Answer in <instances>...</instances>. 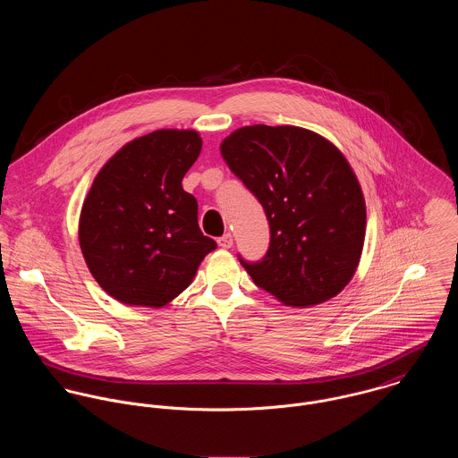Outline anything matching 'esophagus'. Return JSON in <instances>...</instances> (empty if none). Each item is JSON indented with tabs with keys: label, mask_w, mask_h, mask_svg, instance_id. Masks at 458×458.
<instances>
[{
	"label": "esophagus",
	"mask_w": 458,
	"mask_h": 458,
	"mask_svg": "<svg viewBox=\"0 0 458 458\" xmlns=\"http://www.w3.org/2000/svg\"><path fill=\"white\" fill-rule=\"evenodd\" d=\"M218 247H222V249H231V247H233V236L227 233V234H224L222 238H218Z\"/></svg>",
	"instance_id": "esophagus-1"
}]
</instances>
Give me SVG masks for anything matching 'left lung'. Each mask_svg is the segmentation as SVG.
<instances>
[{
  "instance_id": "left-lung-1",
  "label": "left lung",
  "mask_w": 458,
  "mask_h": 458,
  "mask_svg": "<svg viewBox=\"0 0 458 458\" xmlns=\"http://www.w3.org/2000/svg\"><path fill=\"white\" fill-rule=\"evenodd\" d=\"M220 151L269 222L266 256L240 258L252 280L289 307L335 298L360 264L367 227L365 197L342 151L293 125L242 127Z\"/></svg>"
}]
</instances>
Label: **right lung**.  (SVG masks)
Returning <instances> with one entry per match:
<instances>
[{
	"mask_svg": "<svg viewBox=\"0 0 458 458\" xmlns=\"http://www.w3.org/2000/svg\"><path fill=\"white\" fill-rule=\"evenodd\" d=\"M200 148L196 131H151L127 142L95 176L79 216V245L114 300L164 307L216 249L199 229L196 197L182 185Z\"/></svg>",
	"mask_w": 458,
	"mask_h": 458,
	"instance_id": "obj_1",
	"label": "right lung"
}]
</instances>
